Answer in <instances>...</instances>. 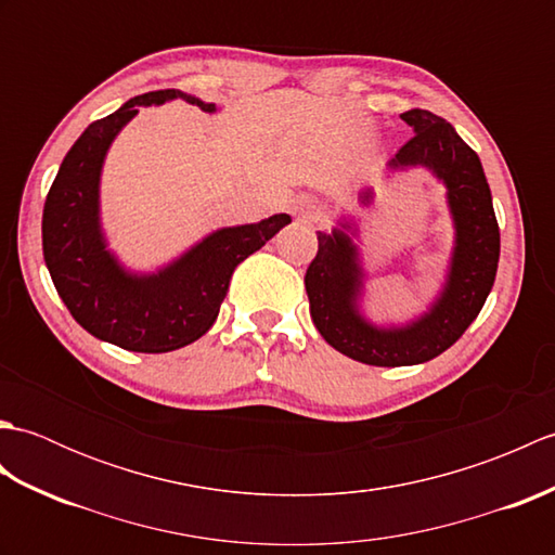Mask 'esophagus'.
<instances>
[{"label": "esophagus", "mask_w": 555, "mask_h": 555, "mask_svg": "<svg viewBox=\"0 0 555 555\" xmlns=\"http://www.w3.org/2000/svg\"><path fill=\"white\" fill-rule=\"evenodd\" d=\"M293 215H298L300 219L314 221V219H320L322 207H320V203H317L314 197H298L296 203H293Z\"/></svg>", "instance_id": "esophagus-1"}]
</instances>
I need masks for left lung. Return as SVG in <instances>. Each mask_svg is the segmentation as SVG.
Returning a JSON list of instances; mask_svg holds the SVG:
<instances>
[{"label":"left lung","mask_w":555,"mask_h":555,"mask_svg":"<svg viewBox=\"0 0 555 555\" xmlns=\"http://www.w3.org/2000/svg\"><path fill=\"white\" fill-rule=\"evenodd\" d=\"M415 135L386 164L388 171L427 169L446 188L453 221V250L439 296L408 324H374L362 312L364 279L358 221L340 217L332 233L317 231L320 250L305 274L317 332L344 356L374 367H405L441 356L477 320L499 269L501 233L477 152L455 128L427 109L400 114ZM374 191L358 193L372 205Z\"/></svg>","instance_id":"left-lung-1"}]
</instances>
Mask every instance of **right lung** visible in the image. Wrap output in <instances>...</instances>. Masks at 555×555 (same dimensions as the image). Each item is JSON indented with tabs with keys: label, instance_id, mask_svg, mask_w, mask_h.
Segmentation results:
<instances>
[{
	"label": "right lung",
	"instance_id": "right-lung-1",
	"mask_svg": "<svg viewBox=\"0 0 555 555\" xmlns=\"http://www.w3.org/2000/svg\"><path fill=\"white\" fill-rule=\"evenodd\" d=\"M171 100L217 112V104L181 90L128 100L82 131L59 167L42 211L44 264L59 298L88 334L133 352L179 350L207 334L227 298L233 269L291 223L288 215H274L217 229L155 271L128 269L109 250L100 217L104 159L140 107Z\"/></svg>",
	"mask_w": 555,
	"mask_h": 555
}]
</instances>
